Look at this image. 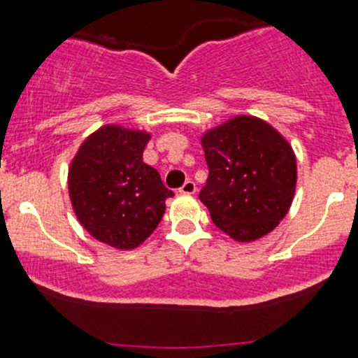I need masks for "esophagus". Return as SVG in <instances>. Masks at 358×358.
<instances>
[{
	"label": "esophagus",
	"mask_w": 358,
	"mask_h": 358,
	"mask_svg": "<svg viewBox=\"0 0 358 358\" xmlns=\"http://www.w3.org/2000/svg\"><path fill=\"white\" fill-rule=\"evenodd\" d=\"M196 190H197L196 183H194L192 180H187V182L182 185V189H180V192L185 194V196H194V194H196Z\"/></svg>",
	"instance_id": "obj_1"
}]
</instances>
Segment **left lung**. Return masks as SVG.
<instances>
[{
    "mask_svg": "<svg viewBox=\"0 0 358 358\" xmlns=\"http://www.w3.org/2000/svg\"><path fill=\"white\" fill-rule=\"evenodd\" d=\"M209 176L199 199L213 223L237 243L272 232L287 215L296 190V156L273 126L234 115L201 136Z\"/></svg>",
    "mask_w": 358,
    "mask_h": 358,
    "instance_id": "left-lung-1",
    "label": "left lung"
}]
</instances>
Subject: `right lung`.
I'll list each match as a JSON object with an SVG mask.
<instances>
[{"mask_svg":"<svg viewBox=\"0 0 358 358\" xmlns=\"http://www.w3.org/2000/svg\"><path fill=\"white\" fill-rule=\"evenodd\" d=\"M149 131L106 124L86 136L69 166L72 209L83 229L107 246L129 251L156 230L173 197L143 162Z\"/></svg>","mask_w":358,"mask_h":358,"instance_id":"1","label":"right lung"}]
</instances>
